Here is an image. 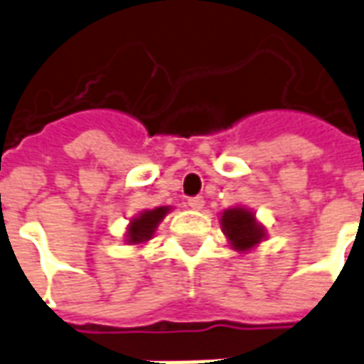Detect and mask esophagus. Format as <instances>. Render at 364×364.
<instances>
[{"label": "esophagus", "mask_w": 364, "mask_h": 364, "mask_svg": "<svg viewBox=\"0 0 364 364\" xmlns=\"http://www.w3.org/2000/svg\"><path fill=\"white\" fill-rule=\"evenodd\" d=\"M203 205H205L203 198H190V199H188V207H190V209H193V211H201V209H203Z\"/></svg>", "instance_id": "34e87169"}]
</instances>
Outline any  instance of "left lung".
Returning a JSON list of instances; mask_svg holds the SVG:
<instances>
[{
    "label": "left lung",
    "mask_w": 364,
    "mask_h": 364,
    "mask_svg": "<svg viewBox=\"0 0 364 364\" xmlns=\"http://www.w3.org/2000/svg\"><path fill=\"white\" fill-rule=\"evenodd\" d=\"M218 220L226 242L237 253H250L269 237L267 226L257 218L255 211L242 203L224 209Z\"/></svg>",
    "instance_id": "obj_1"
}]
</instances>
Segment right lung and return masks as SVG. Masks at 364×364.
I'll list each match as a JSON object with an SVG mask.
<instances>
[{"mask_svg":"<svg viewBox=\"0 0 364 364\" xmlns=\"http://www.w3.org/2000/svg\"><path fill=\"white\" fill-rule=\"evenodd\" d=\"M172 205H163V207H153V209H144L136 217L128 220L127 230H124V244L132 245V247H141L146 245L149 240H153L155 232L163 223V218L172 211Z\"/></svg>","mask_w":364,"mask_h":364,"instance_id":"add662e5","label":"right lung"}]
</instances>
